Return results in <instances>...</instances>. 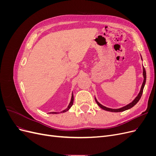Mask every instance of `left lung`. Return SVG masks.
Listing matches in <instances>:
<instances>
[{"mask_svg": "<svg viewBox=\"0 0 156 156\" xmlns=\"http://www.w3.org/2000/svg\"><path fill=\"white\" fill-rule=\"evenodd\" d=\"M143 76H144V81H143V84H142V87H141L140 92L138 94V96L136 97V98L135 99V100L133 101H132L131 103H130L129 104L127 105L126 106L123 107H122V108H116V109H114V108H107V107H106L105 106L102 105L101 104H100V103L97 101V100H96V98H95V100H96V101L97 103V104L99 105V107H101V108H103V110H105V111H110V112H122V111H126L127 109H129V108H131V107H133L134 105H135L136 104V103H137V102L140 100L141 96H142V94H143V89H144L145 83H146V70H145V68H144V66H143Z\"/></svg>", "mask_w": 156, "mask_h": 156, "instance_id": "obj_1", "label": "left lung"}]
</instances>
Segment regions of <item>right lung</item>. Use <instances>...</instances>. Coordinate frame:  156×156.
<instances>
[{"instance_id":"obj_1","label":"right lung","mask_w":156,"mask_h":156,"mask_svg":"<svg viewBox=\"0 0 156 156\" xmlns=\"http://www.w3.org/2000/svg\"><path fill=\"white\" fill-rule=\"evenodd\" d=\"M73 94H72V99H71V101H70V103H69V105H68V108H67L66 109V110H64V111H61V112H66L67 111H68V110L69 109V108H70V107L73 105ZM50 113H51V114H58V113H59V112H50Z\"/></svg>"}]
</instances>
